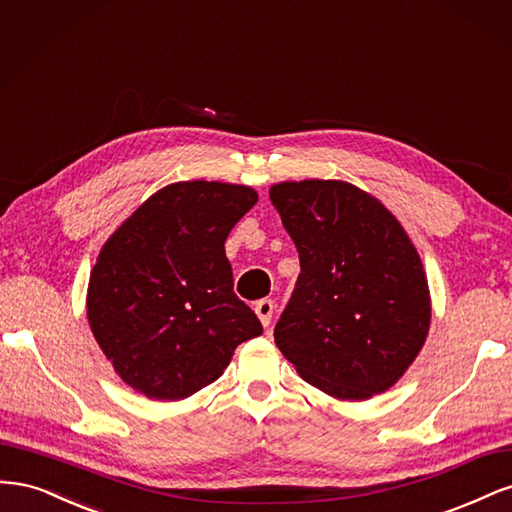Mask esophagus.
<instances>
[{
    "instance_id": "esophagus-1",
    "label": "esophagus",
    "mask_w": 512,
    "mask_h": 512,
    "mask_svg": "<svg viewBox=\"0 0 512 512\" xmlns=\"http://www.w3.org/2000/svg\"><path fill=\"white\" fill-rule=\"evenodd\" d=\"M254 312L256 316L260 318L262 327H269L271 320H273V312H275V303L271 299H260L256 305H254Z\"/></svg>"
}]
</instances>
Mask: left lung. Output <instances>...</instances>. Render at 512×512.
Returning a JSON list of instances; mask_svg holds the SVG:
<instances>
[{"instance_id": "1", "label": "left lung", "mask_w": 512, "mask_h": 512, "mask_svg": "<svg viewBox=\"0 0 512 512\" xmlns=\"http://www.w3.org/2000/svg\"><path fill=\"white\" fill-rule=\"evenodd\" d=\"M271 203L301 273L275 324L299 376L337 399H369L406 374L431 320L423 262L378 198L346 181H284Z\"/></svg>"}]
</instances>
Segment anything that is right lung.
Instances as JSON below:
<instances>
[{
  "instance_id": "1",
  "label": "right lung",
  "mask_w": 512,
  "mask_h": 512,
  "mask_svg": "<svg viewBox=\"0 0 512 512\" xmlns=\"http://www.w3.org/2000/svg\"><path fill=\"white\" fill-rule=\"evenodd\" d=\"M258 203L247 185L179 181L149 196L102 247L87 318L121 380L177 401L218 380L262 324L232 290L224 241Z\"/></svg>"
}]
</instances>
